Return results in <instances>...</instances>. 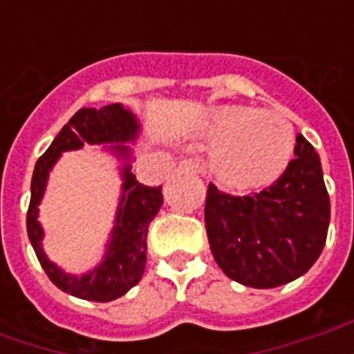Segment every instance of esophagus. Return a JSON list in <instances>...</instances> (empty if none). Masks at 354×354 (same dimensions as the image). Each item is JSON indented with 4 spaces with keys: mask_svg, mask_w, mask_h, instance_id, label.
I'll return each instance as SVG.
<instances>
[{
    "mask_svg": "<svg viewBox=\"0 0 354 354\" xmlns=\"http://www.w3.org/2000/svg\"><path fill=\"white\" fill-rule=\"evenodd\" d=\"M176 170L180 172V174H199V167H197L193 161H187V159L178 162Z\"/></svg>",
    "mask_w": 354,
    "mask_h": 354,
    "instance_id": "34e87169",
    "label": "esophagus"
}]
</instances>
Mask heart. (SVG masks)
Here are the masks:
<instances>
[{
    "mask_svg": "<svg viewBox=\"0 0 354 354\" xmlns=\"http://www.w3.org/2000/svg\"><path fill=\"white\" fill-rule=\"evenodd\" d=\"M201 134L214 142L208 172L235 192L274 182L294 151V129L284 117L245 106L212 108L201 123Z\"/></svg>",
    "mask_w": 354,
    "mask_h": 354,
    "instance_id": "1",
    "label": "heart"
}]
</instances>
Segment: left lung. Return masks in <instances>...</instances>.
Instances as JSON below:
<instances>
[{
  "mask_svg": "<svg viewBox=\"0 0 354 354\" xmlns=\"http://www.w3.org/2000/svg\"><path fill=\"white\" fill-rule=\"evenodd\" d=\"M282 176L254 195H227L208 185L205 223L216 263L250 288L296 281L319 260L330 223L320 157L297 134Z\"/></svg>",
  "mask_w": 354,
  "mask_h": 354,
  "instance_id": "obj_1",
  "label": "left lung"
}]
</instances>
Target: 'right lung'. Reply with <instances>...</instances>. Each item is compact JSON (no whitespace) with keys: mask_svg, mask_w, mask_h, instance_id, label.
<instances>
[{"mask_svg":"<svg viewBox=\"0 0 354 354\" xmlns=\"http://www.w3.org/2000/svg\"><path fill=\"white\" fill-rule=\"evenodd\" d=\"M140 132V123L131 109L121 104H109L100 109L81 108L62 127L49 149L37 159L32 176V199L28 207L26 227L35 256L45 273L58 288L88 301H111L124 296L136 286L146 269L147 227L162 205L161 185L149 187L140 184L131 172V147L127 142H134ZM85 143L97 145L110 144L109 148L125 162L122 167L124 187L118 207L116 225L110 236L104 260L93 272L77 277L64 274L42 252V228L37 222L39 203L46 187V178L57 157L64 151L80 149ZM115 143V147H111Z\"/></svg>","mask_w":354,"mask_h":354,"instance_id":"obj_1","label":"right lung"}]
</instances>
